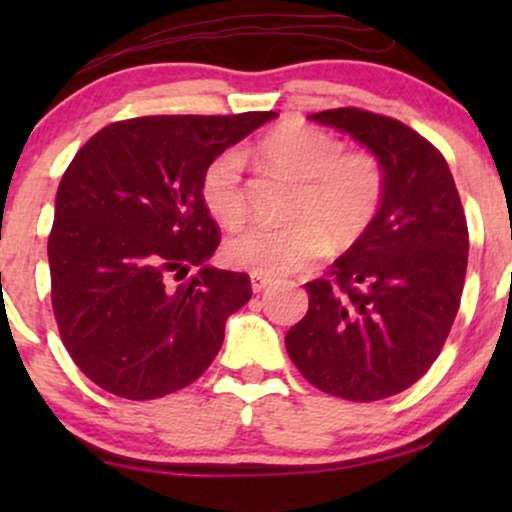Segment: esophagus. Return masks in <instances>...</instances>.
<instances>
[{
    "label": "esophagus",
    "mask_w": 512,
    "mask_h": 512,
    "mask_svg": "<svg viewBox=\"0 0 512 512\" xmlns=\"http://www.w3.org/2000/svg\"><path fill=\"white\" fill-rule=\"evenodd\" d=\"M272 279L268 275H258V272H251V291L261 293L263 289H268Z\"/></svg>",
    "instance_id": "esophagus-1"
}]
</instances>
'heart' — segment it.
<instances>
[{
	"instance_id": "1",
	"label": "heart",
	"mask_w": 512,
	"mask_h": 512,
	"mask_svg": "<svg viewBox=\"0 0 512 512\" xmlns=\"http://www.w3.org/2000/svg\"><path fill=\"white\" fill-rule=\"evenodd\" d=\"M265 163L296 179L289 216L282 226L251 223L223 244L235 268L258 275H291L324 254L328 235L349 244L375 219L384 193L380 163L368 153H342V142L312 125L286 123L258 144ZM207 212L223 226L244 219L242 156L228 149L207 165L200 184Z\"/></svg>"
}]
</instances>
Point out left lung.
<instances>
[{
  "instance_id": "left-lung-1",
  "label": "left lung",
  "mask_w": 512,
  "mask_h": 512,
  "mask_svg": "<svg viewBox=\"0 0 512 512\" xmlns=\"http://www.w3.org/2000/svg\"><path fill=\"white\" fill-rule=\"evenodd\" d=\"M310 121L366 146L384 193L331 275L305 284L310 307L286 352L326 394L380 401L412 387L445 345L466 277V216L445 158L408 125L352 107Z\"/></svg>"
}]
</instances>
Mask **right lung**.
Masks as SVG:
<instances>
[{
    "instance_id": "right-lung-1",
    "label": "right lung",
    "mask_w": 512,
    "mask_h": 512,
    "mask_svg": "<svg viewBox=\"0 0 512 512\" xmlns=\"http://www.w3.org/2000/svg\"><path fill=\"white\" fill-rule=\"evenodd\" d=\"M272 118H130L69 163L48 237L51 298L69 356L97 387L149 401L188 387L219 354L251 286L244 272L209 265L219 228L202 174Z\"/></svg>"
}]
</instances>
